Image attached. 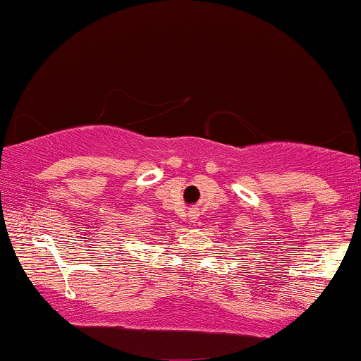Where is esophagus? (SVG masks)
<instances>
[{"instance_id": "1", "label": "esophagus", "mask_w": 361, "mask_h": 361, "mask_svg": "<svg viewBox=\"0 0 361 361\" xmlns=\"http://www.w3.org/2000/svg\"><path fill=\"white\" fill-rule=\"evenodd\" d=\"M188 221H190V222H195V221H197V212H192V214H190V215H188Z\"/></svg>"}]
</instances>
